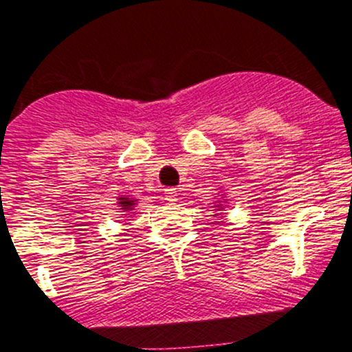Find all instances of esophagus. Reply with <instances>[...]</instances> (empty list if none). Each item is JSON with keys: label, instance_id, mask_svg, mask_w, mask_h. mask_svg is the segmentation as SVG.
I'll use <instances>...</instances> for the list:
<instances>
[{"label": "esophagus", "instance_id": "esophagus-1", "mask_svg": "<svg viewBox=\"0 0 352 352\" xmlns=\"http://www.w3.org/2000/svg\"><path fill=\"white\" fill-rule=\"evenodd\" d=\"M165 199L167 201H176L178 199V190L176 188H165Z\"/></svg>", "mask_w": 352, "mask_h": 352}]
</instances>
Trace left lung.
Wrapping results in <instances>:
<instances>
[{"label": "left lung", "mask_w": 352, "mask_h": 352, "mask_svg": "<svg viewBox=\"0 0 352 352\" xmlns=\"http://www.w3.org/2000/svg\"><path fill=\"white\" fill-rule=\"evenodd\" d=\"M217 207H219V205H217Z\"/></svg>", "instance_id": "8db88e82"}]
</instances>
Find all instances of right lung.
I'll return each instance as SVG.
<instances>
[{
    "instance_id": "right-lung-1",
    "label": "right lung",
    "mask_w": 352,
    "mask_h": 352,
    "mask_svg": "<svg viewBox=\"0 0 352 352\" xmlns=\"http://www.w3.org/2000/svg\"><path fill=\"white\" fill-rule=\"evenodd\" d=\"M118 205H120L124 212H129L133 210V207H135V201L129 199V197H118Z\"/></svg>"
}]
</instances>
